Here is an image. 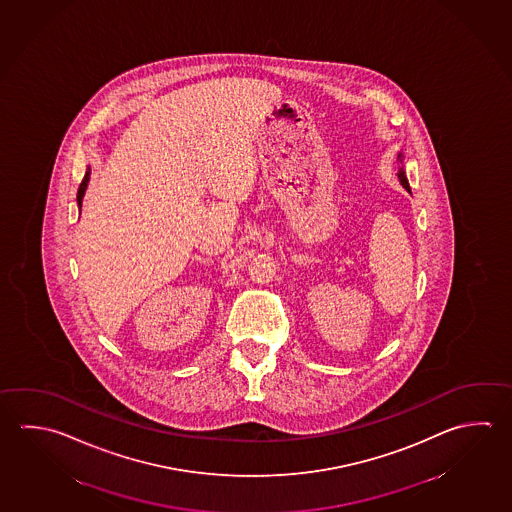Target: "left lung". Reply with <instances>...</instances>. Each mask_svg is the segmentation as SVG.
<instances>
[{"label":"left lung","instance_id":"left-lung-1","mask_svg":"<svg viewBox=\"0 0 512 512\" xmlns=\"http://www.w3.org/2000/svg\"><path fill=\"white\" fill-rule=\"evenodd\" d=\"M399 158L400 162H402V155H399ZM397 175H399V180L400 184H402V187H404L406 191H409V182L408 178H406V171H404V168H399V173H397Z\"/></svg>","mask_w":512,"mask_h":512}]
</instances>
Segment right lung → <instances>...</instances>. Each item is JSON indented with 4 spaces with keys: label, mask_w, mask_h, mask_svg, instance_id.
<instances>
[{
    "label": "right lung",
    "mask_w": 512,
    "mask_h": 512,
    "mask_svg": "<svg viewBox=\"0 0 512 512\" xmlns=\"http://www.w3.org/2000/svg\"><path fill=\"white\" fill-rule=\"evenodd\" d=\"M88 180H90V169L86 171L83 182H81V186H79V191H77V204H79V211H81V205H83V196L84 191H86V186H88Z\"/></svg>",
    "instance_id": "obj_1"
}]
</instances>
